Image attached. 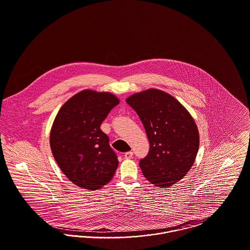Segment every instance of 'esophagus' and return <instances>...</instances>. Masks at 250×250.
<instances>
[{
    "label": "esophagus",
    "mask_w": 250,
    "mask_h": 250,
    "mask_svg": "<svg viewBox=\"0 0 250 250\" xmlns=\"http://www.w3.org/2000/svg\"><path fill=\"white\" fill-rule=\"evenodd\" d=\"M124 156L125 159H130L133 157V152H126Z\"/></svg>",
    "instance_id": "1"
}]
</instances>
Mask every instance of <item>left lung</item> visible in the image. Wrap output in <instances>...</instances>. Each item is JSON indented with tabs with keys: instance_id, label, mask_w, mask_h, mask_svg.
Listing matches in <instances>:
<instances>
[{
	"instance_id": "8db88e82",
	"label": "left lung",
	"mask_w": 250,
	"mask_h": 250,
	"mask_svg": "<svg viewBox=\"0 0 250 250\" xmlns=\"http://www.w3.org/2000/svg\"><path fill=\"white\" fill-rule=\"evenodd\" d=\"M126 103L139 115L150 150L140 160L143 175L158 188L186 176L195 161L200 137L189 112L173 96L156 89L131 95Z\"/></svg>"
}]
</instances>
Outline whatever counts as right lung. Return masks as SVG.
<instances>
[{
	"label": "right lung",
	"instance_id": "add662e5",
	"mask_svg": "<svg viewBox=\"0 0 250 250\" xmlns=\"http://www.w3.org/2000/svg\"><path fill=\"white\" fill-rule=\"evenodd\" d=\"M119 99L85 90L60 108L50 131V148L61 170L82 188L96 190L113 177L119 165L109 139L100 129Z\"/></svg>",
	"mask_w": 250,
	"mask_h": 250
}]
</instances>
